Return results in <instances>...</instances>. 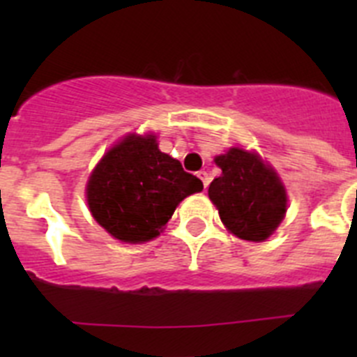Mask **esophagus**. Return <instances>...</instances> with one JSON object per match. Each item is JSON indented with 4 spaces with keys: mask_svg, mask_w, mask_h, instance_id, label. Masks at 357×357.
I'll list each match as a JSON object with an SVG mask.
<instances>
[{
    "mask_svg": "<svg viewBox=\"0 0 357 357\" xmlns=\"http://www.w3.org/2000/svg\"><path fill=\"white\" fill-rule=\"evenodd\" d=\"M197 175H198V178H200V181L204 182V188H206V189L209 188V182H211V178H209V173H207V172H198Z\"/></svg>",
    "mask_w": 357,
    "mask_h": 357,
    "instance_id": "esophagus-1",
    "label": "esophagus"
}]
</instances>
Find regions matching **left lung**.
Masks as SVG:
<instances>
[{
    "instance_id": "obj_1",
    "label": "left lung",
    "mask_w": 357,
    "mask_h": 357,
    "mask_svg": "<svg viewBox=\"0 0 357 357\" xmlns=\"http://www.w3.org/2000/svg\"><path fill=\"white\" fill-rule=\"evenodd\" d=\"M214 162L222 175L211 182L209 198L227 230L247 241L270 238L288 209L286 189L275 169L243 148H229Z\"/></svg>"
}]
</instances>
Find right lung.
<instances>
[{"label": "right lung", "instance_id": "right-lung-1", "mask_svg": "<svg viewBox=\"0 0 357 357\" xmlns=\"http://www.w3.org/2000/svg\"><path fill=\"white\" fill-rule=\"evenodd\" d=\"M200 178L162 153L153 134H128L110 148L91 173L85 195L93 218L112 238L144 243L157 238Z\"/></svg>", "mask_w": 357, "mask_h": 357}]
</instances>
